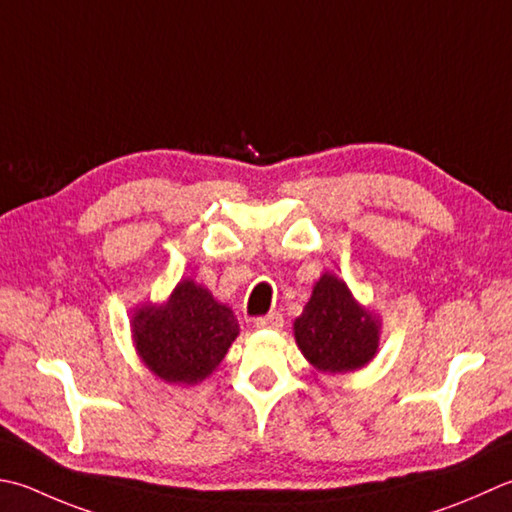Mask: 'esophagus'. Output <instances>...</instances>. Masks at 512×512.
I'll return each mask as SVG.
<instances>
[{"instance_id": "obj_1", "label": "esophagus", "mask_w": 512, "mask_h": 512, "mask_svg": "<svg viewBox=\"0 0 512 512\" xmlns=\"http://www.w3.org/2000/svg\"><path fill=\"white\" fill-rule=\"evenodd\" d=\"M257 328H266V330H282L284 328V317L279 313H268L266 317L257 319Z\"/></svg>"}]
</instances>
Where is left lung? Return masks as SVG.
<instances>
[{
	"mask_svg": "<svg viewBox=\"0 0 512 512\" xmlns=\"http://www.w3.org/2000/svg\"><path fill=\"white\" fill-rule=\"evenodd\" d=\"M293 335L317 373L346 375L375 359L382 319L357 302L342 277L326 270L315 282L302 315L293 322Z\"/></svg>",
	"mask_w": 512,
	"mask_h": 512,
	"instance_id": "8db88e82",
	"label": "left lung"
}]
</instances>
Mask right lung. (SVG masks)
<instances>
[{
  "instance_id": "add662e5",
  "label": "right lung",
  "mask_w": 512,
  "mask_h": 512,
  "mask_svg": "<svg viewBox=\"0 0 512 512\" xmlns=\"http://www.w3.org/2000/svg\"><path fill=\"white\" fill-rule=\"evenodd\" d=\"M239 335L237 317L195 279H182L164 302L130 310L137 357L166 384L195 386L222 364Z\"/></svg>"
}]
</instances>
